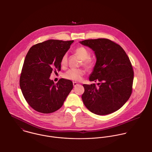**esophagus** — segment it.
I'll return each instance as SVG.
<instances>
[{
	"instance_id": "34e87169",
	"label": "esophagus",
	"mask_w": 152,
	"mask_h": 152,
	"mask_svg": "<svg viewBox=\"0 0 152 152\" xmlns=\"http://www.w3.org/2000/svg\"><path fill=\"white\" fill-rule=\"evenodd\" d=\"M77 85H78V84L76 82H73V86L75 87Z\"/></svg>"
}]
</instances>
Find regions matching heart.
Here are the masks:
<instances>
[{
  "mask_svg": "<svg viewBox=\"0 0 152 152\" xmlns=\"http://www.w3.org/2000/svg\"><path fill=\"white\" fill-rule=\"evenodd\" d=\"M75 53L83 60V65L87 68H90L92 66L94 61L92 58L89 57V53L87 48L84 47H78L75 49ZM67 63L68 54L67 53H65L61 57V65L63 66H65L67 65ZM84 74L85 71L83 69H69L64 73V77L67 80L80 81L81 80Z\"/></svg>",
  "mask_w": 152,
  "mask_h": 152,
  "instance_id": "heart-1",
  "label": "heart"
}]
</instances>
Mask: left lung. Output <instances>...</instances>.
<instances>
[{"label": "left lung", "instance_id": "8db88e82", "mask_svg": "<svg viewBox=\"0 0 152 152\" xmlns=\"http://www.w3.org/2000/svg\"><path fill=\"white\" fill-rule=\"evenodd\" d=\"M80 43L92 49L96 61L89 75L95 84H83V103L91 112L105 115L121 108L129 99L134 73L130 60L118 44L107 39H90Z\"/></svg>", "mask_w": 152, "mask_h": 152}]
</instances>
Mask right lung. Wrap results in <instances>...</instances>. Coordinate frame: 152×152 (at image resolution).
I'll return each mask as SVG.
<instances>
[{"instance_id": "right-lung-1", "label": "right lung", "mask_w": 152, "mask_h": 152, "mask_svg": "<svg viewBox=\"0 0 152 152\" xmlns=\"http://www.w3.org/2000/svg\"><path fill=\"white\" fill-rule=\"evenodd\" d=\"M74 42L48 40L32 46L24 61L20 78L22 94L35 110L50 113L60 108L73 88L72 82L50 80L53 70H61V59Z\"/></svg>"}]
</instances>
